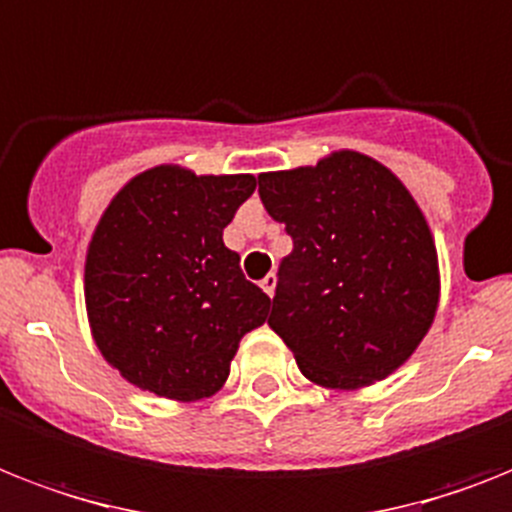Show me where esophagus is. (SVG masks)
Wrapping results in <instances>:
<instances>
[{
  "label": "esophagus",
  "mask_w": 512,
  "mask_h": 512,
  "mask_svg": "<svg viewBox=\"0 0 512 512\" xmlns=\"http://www.w3.org/2000/svg\"><path fill=\"white\" fill-rule=\"evenodd\" d=\"M260 286H263L265 294H270V297H273V292H276V276H273V273H268V276L260 281Z\"/></svg>",
  "instance_id": "obj_1"
}]
</instances>
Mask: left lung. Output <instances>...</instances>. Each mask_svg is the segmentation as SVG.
Wrapping results in <instances>:
<instances>
[{"mask_svg":"<svg viewBox=\"0 0 512 512\" xmlns=\"http://www.w3.org/2000/svg\"><path fill=\"white\" fill-rule=\"evenodd\" d=\"M294 249L278 265L268 326L302 376L360 389L394 373L434 323L439 265L429 223L392 170L360 152L257 176Z\"/></svg>","mask_w":512,"mask_h":512,"instance_id":"8db88e82","label":"left lung"}]
</instances>
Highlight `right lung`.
<instances>
[{
	"label": "right lung",
	"mask_w": 512,
	"mask_h": 512,
	"mask_svg": "<svg viewBox=\"0 0 512 512\" xmlns=\"http://www.w3.org/2000/svg\"><path fill=\"white\" fill-rule=\"evenodd\" d=\"M255 176H197L157 165L115 194L86 255L94 342L134 386L194 402L226 384L242 336L270 297L247 281L223 228Z\"/></svg>",
	"instance_id": "right-lung-1"
}]
</instances>
